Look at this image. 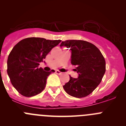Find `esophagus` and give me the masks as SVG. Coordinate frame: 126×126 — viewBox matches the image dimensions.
Returning <instances> with one entry per match:
<instances>
[{
	"label": "esophagus",
	"instance_id": "1",
	"mask_svg": "<svg viewBox=\"0 0 126 126\" xmlns=\"http://www.w3.org/2000/svg\"><path fill=\"white\" fill-rule=\"evenodd\" d=\"M55 73H56V74H58V75H62V73L60 72L59 70H56V71H55Z\"/></svg>",
	"mask_w": 126,
	"mask_h": 126
}]
</instances>
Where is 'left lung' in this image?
<instances>
[{
	"label": "left lung",
	"mask_w": 126,
	"mask_h": 126,
	"mask_svg": "<svg viewBox=\"0 0 126 126\" xmlns=\"http://www.w3.org/2000/svg\"><path fill=\"white\" fill-rule=\"evenodd\" d=\"M71 50V64L76 66L79 76L70 79L63 86L64 91L73 97L88 96L101 81L106 71V62L100 50L94 45L84 40H68L62 42Z\"/></svg>",
	"instance_id": "1"
}]
</instances>
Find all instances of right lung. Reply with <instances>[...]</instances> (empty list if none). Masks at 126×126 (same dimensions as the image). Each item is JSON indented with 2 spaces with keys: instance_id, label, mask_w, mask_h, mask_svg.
I'll return each instance as SVG.
<instances>
[{
  "instance_id": "obj_1",
  "label": "right lung",
  "mask_w": 126,
  "mask_h": 126,
  "mask_svg": "<svg viewBox=\"0 0 126 126\" xmlns=\"http://www.w3.org/2000/svg\"><path fill=\"white\" fill-rule=\"evenodd\" d=\"M61 41L30 37L14 46L8 56L7 74L13 86L20 94L32 97L44 90L47 77L55 71H45L38 65Z\"/></svg>"
}]
</instances>
